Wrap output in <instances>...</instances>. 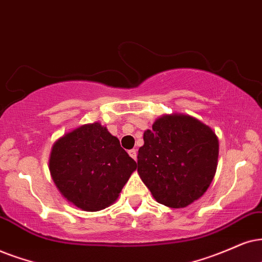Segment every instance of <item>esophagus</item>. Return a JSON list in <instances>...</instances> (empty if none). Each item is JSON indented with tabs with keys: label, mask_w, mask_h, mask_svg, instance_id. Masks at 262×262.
I'll list each match as a JSON object with an SVG mask.
<instances>
[{
	"label": "esophagus",
	"mask_w": 262,
	"mask_h": 262,
	"mask_svg": "<svg viewBox=\"0 0 262 262\" xmlns=\"http://www.w3.org/2000/svg\"><path fill=\"white\" fill-rule=\"evenodd\" d=\"M128 154H129V156H130L132 158H133L134 161H137V155H138V151L135 150V148H133V150H129V151H128Z\"/></svg>",
	"instance_id": "1"
}]
</instances>
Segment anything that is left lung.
Masks as SVG:
<instances>
[{"mask_svg":"<svg viewBox=\"0 0 262 262\" xmlns=\"http://www.w3.org/2000/svg\"><path fill=\"white\" fill-rule=\"evenodd\" d=\"M219 139L185 114L163 115L144 132L138 173L158 203L185 208L204 194L216 173Z\"/></svg>","mask_w":262,"mask_h":262,"instance_id":"8db88e82","label":"left lung"}]
</instances>
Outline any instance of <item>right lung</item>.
Wrapping results in <instances>:
<instances>
[{"instance_id":"right-lung-1","label":"right lung","mask_w":262,"mask_h":262,"mask_svg":"<svg viewBox=\"0 0 262 262\" xmlns=\"http://www.w3.org/2000/svg\"><path fill=\"white\" fill-rule=\"evenodd\" d=\"M135 169L120 140L99 122L62 135L49 156L51 177L61 196L84 211L114 204Z\"/></svg>"}]
</instances>
